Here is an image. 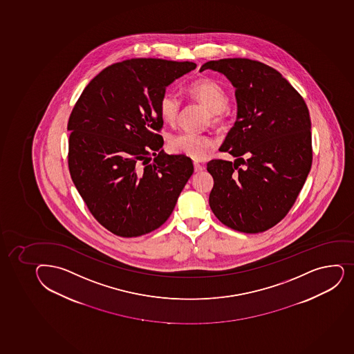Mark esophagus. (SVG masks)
Here are the masks:
<instances>
[{"mask_svg": "<svg viewBox=\"0 0 354 354\" xmlns=\"http://www.w3.org/2000/svg\"><path fill=\"white\" fill-rule=\"evenodd\" d=\"M205 167L200 164V162H197V161H194V171L195 173H201V171H203Z\"/></svg>", "mask_w": 354, "mask_h": 354, "instance_id": "1", "label": "esophagus"}]
</instances>
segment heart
Masks as SVG:
<instances>
[{
	"label": "heart",
	"instance_id": "1",
	"mask_svg": "<svg viewBox=\"0 0 354 354\" xmlns=\"http://www.w3.org/2000/svg\"><path fill=\"white\" fill-rule=\"evenodd\" d=\"M187 93L190 97L200 101L208 106L212 113V123L218 125L222 123L224 110L229 106V96L224 88L212 79H200L194 81L187 87ZM158 109L161 118L168 123L174 124L180 110L181 100L171 93L161 95L158 104ZM214 146V140L209 136L198 132L185 131L174 135L169 140V149L176 154H183L192 158L194 160H203L209 154V151Z\"/></svg>",
	"mask_w": 354,
	"mask_h": 354
}]
</instances>
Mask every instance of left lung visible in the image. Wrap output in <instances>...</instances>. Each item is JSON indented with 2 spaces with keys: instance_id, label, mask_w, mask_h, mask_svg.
<instances>
[{
  "instance_id": "8db88e82",
  "label": "left lung",
  "mask_w": 354,
  "mask_h": 354,
  "mask_svg": "<svg viewBox=\"0 0 354 354\" xmlns=\"http://www.w3.org/2000/svg\"><path fill=\"white\" fill-rule=\"evenodd\" d=\"M205 70L231 81L238 106L237 120L219 149L237 159L209 161L214 178L209 205L224 225L263 232L288 214L309 174V110L299 91L263 62L219 59L205 62L200 71Z\"/></svg>"
}]
</instances>
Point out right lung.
Listing matches in <instances>:
<instances>
[{"label": "right lung", "instance_id": "1", "mask_svg": "<svg viewBox=\"0 0 354 354\" xmlns=\"http://www.w3.org/2000/svg\"><path fill=\"white\" fill-rule=\"evenodd\" d=\"M195 67L152 58L116 62L87 84L71 113V178L91 215L116 236L162 225L193 174L189 158L161 149L158 104L168 84Z\"/></svg>", "mask_w": 354, "mask_h": 354}]
</instances>
